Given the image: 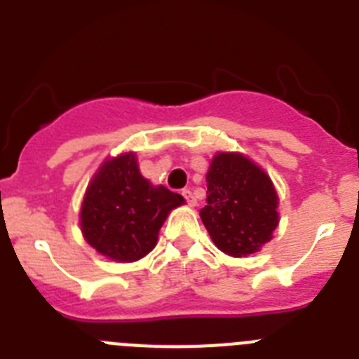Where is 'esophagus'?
Returning a JSON list of instances; mask_svg holds the SVG:
<instances>
[{
	"label": "esophagus",
	"instance_id": "34e87169",
	"mask_svg": "<svg viewBox=\"0 0 359 359\" xmlns=\"http://www.w3.org/2000/svg\"><path fill=\"white\" fill-rule=\"evenodd\" d=\"M182 194H183V198L187 199V203H189V207H196V198H194V194H192V190L185 189Z\"/></svg>",
	"mask_w": 359,
	"mask_h": 359
}]
</instances>
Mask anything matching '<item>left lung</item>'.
<instances>
[{
    "label": "left lung",
    "mask_w": 359,
    "mask_h": 359,
    "mask_svg": "<svg viewBox=\"0 0 359 359\" xmlns=\"http://www.w3.org/2000/svg\"><path fill=\"white\" fill-rule=\"evenodd\" d=\"M278 194L271 177L241 152H217L207 172L201 221L221 252L248 257L271 241L278 224Z\"/></svg>",
    "instance_id": "left-lung-1"
}]
</instances>
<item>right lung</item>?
<instances>
[{
    "label": "right lung",
    "mask_w": 359,
    "mask_h": 359,
    "mask_svg": "<svg viewBox=\"0 0 359 359\" xmlns=\"http://www.w3.org/2000/svg\"><path fill=\"white\" fill-rule=\"evenodd\" d=\"M183 196L142 176L135 152L107 158L91 177L81 207L86 243L116 262H135L158 243V231Z\"/></svg>",
    "instance_id": "1"
}]
</instances>
